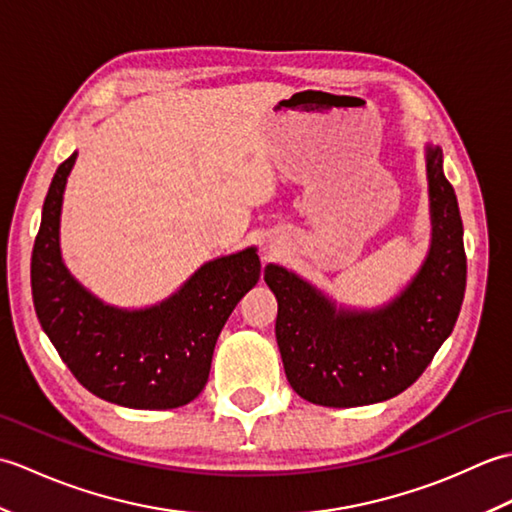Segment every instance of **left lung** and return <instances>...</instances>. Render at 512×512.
<instances>
[{
	"label": "left lung",
	"instance_id": "8db88e82",
	"mask_svg": "<svg viewBox=\"0 0 512 512\" xmlns=\"http://www.w3.org/2000/svg\"><path fill=\"white\" fill-rule=\"evenodd\" d=\"M431 250L416 279L376 312L336 310L281 266L264 279L275 292L277 345L290 387L323 407H361L416 383L458 321L466 288L462 217L444 178L440 147H427Z\"/></svg>",
	"mask_w": 512,
	"mask_h": 512
}]
</instances>
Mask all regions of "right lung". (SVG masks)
<instances>
[{"instance_id": "add662e5", "label": "right lung", "mask_w": 512, "mask_h": 512, "mask_svg": "<svg viewBox=\"0 0 512 512\" xmlns=\"http://www.w3.org/2000/svg\"><path fill=\"white\" fill-rule=\"evenodd\" d=\"M74 160L76 154L54 173L32 248L30 284L41 328L94 396L129 409L187 405L209 380L228 314L259 281L255 248L204 264L160 306L134 312L105 306L61 262L59 215Z\"/></svg>"}]
</instances>
